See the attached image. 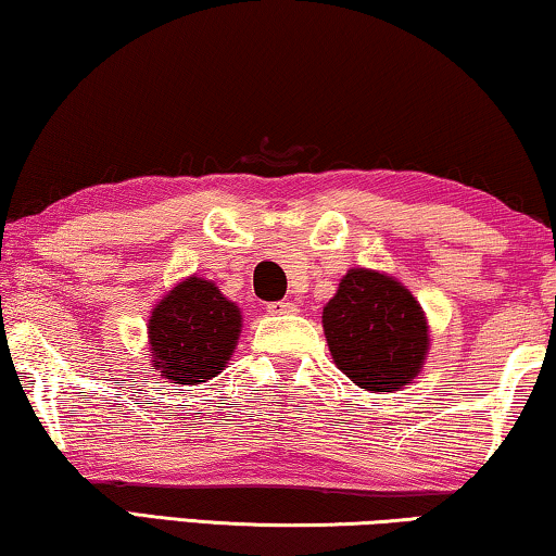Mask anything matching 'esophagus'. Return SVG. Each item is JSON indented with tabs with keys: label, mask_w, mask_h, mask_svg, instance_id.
Masks as SVG:
<instances>
[{
	"label": "esophagus",
	"mask_w": 556,
	"mask_h": 556,
	"mask_svg": "<svg viewBox=\"0 0 556 556\" xmlns=\"http://www.w3.org/2000/svg\"><path fill=\"white\" fill-rule=\"evenodd\" d=\"M295 303L293 301H276V303H268V313L273 316H288V313H295Z\"/></svg>",
	"instance_id": "1"
}]
</instances>
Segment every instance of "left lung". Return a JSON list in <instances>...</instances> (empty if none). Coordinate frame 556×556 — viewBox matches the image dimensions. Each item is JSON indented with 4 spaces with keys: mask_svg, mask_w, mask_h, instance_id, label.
<instances>
[{
    "mask_svg": "<svg viewBox=\"0 0 556 556\" xmlns=\"http://www.w3.org/2000/svg\"><path fill=\"white\" fill-rule=\"evenodd\" d=\"M336 366L366 391H396L421 368L429 333L421 305L399 280L349 270L324 308Z\"/></svg>",
    "mask_w": 556,
    "mask_h": 556,
    "instance_id": "obj_1",
    "label": "left lung"
}]
</instances>
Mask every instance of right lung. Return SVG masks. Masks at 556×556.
Masks as SVG:
<instances>
[{"instance_id":"obj_1","label":"right lung","mask_w":556,"mask_h":556,"mask_svg":"<svg viewBox=\"0 0 556 556\" xmlns=\"http://www.w3.org/2000/svg\"><path fill=\"white\" fill-rule=\"evenodd\" d=\"M148 331L160 376L175 383H205L232 356L240 311L211 280L192 276L155 305Z\"/></svg>"}]
</instances>
